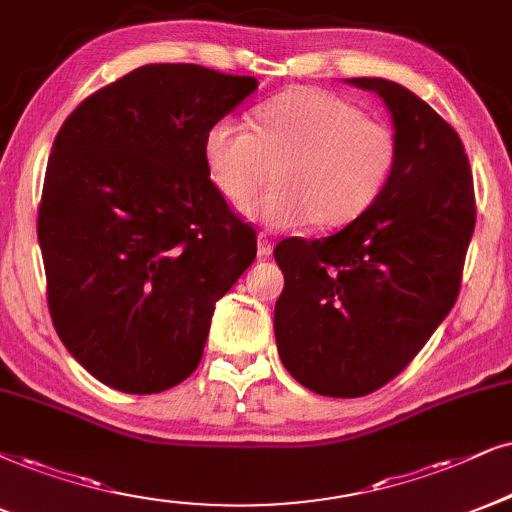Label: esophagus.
Listing matches in <instances>:
<instances>
[{"instance_id": "34e87169", "label": "esophagus", "mask_w": 512, "mask_h": 512, "mask_svg": "<svg viewBox=\"0 0 512 512\" xmlns=\"http://www.w3.org/2000/svg\"><path fill=\"white\" fill-rule=\"evenodd\" d=\"M257 252H260V257H269L274 252V243H271L269 234H264V231L257 236Z\"/></svg>"}]
</instances>
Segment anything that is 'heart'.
<instances>
[{"mask_svg": "<svg viewBox=\"0 0 512 512\" xmlns=\"http://www.w3.org/2000/svg\"><path fill=\"white\" fill-rule=\"evenodd\" d=\"M212 184L231 203H245L271 179L276 186L245 215L269 229L309 219L323 229L364 215L390 179L397 141L383 122L323 89H293L257 111L255 129L236 118L210 125L203 141Z\"/></svg>", "mask_w": 512, "mask_h": 512, "instance_id": "heart-1", "label": "heart"}]
</instances>
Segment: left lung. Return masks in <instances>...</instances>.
<instances>
[{
	"label": "left lung",
	"instance_id": "left-lung-1",
	"mask_svg": "<svg viewBox=\"0 0 512 512\" xmlns=\"http://www.w3.org/2000/svg\"><path fill=\"white\" fill-rule=\"evenodd\" d=\"M392 115L397 158L383 193L328 238H286L274 333L286 371L323 397L390 383L454 307L475 189L463 141L423 99L383 77H352Z\"/></svg>",
	"mask_w": 512,
	"mask_h": 512
}]
</instances>
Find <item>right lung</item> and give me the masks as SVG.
I'll list each match as a JSON object with an SVG mask.
<instances>
[{"label":"right lung","instance_id":"right-lung-1","mask_svg":"<svg viewBox=\"0 0 512 512\" xmlns=\"http://www.w3.org/2000/svg\"><path fill=\"white\" fill-rule=\"evenodd\" d=\"M255 77L151 63L87 96L51 146L37 238L58 338L113 390L155 394L203 357L255 229L210 181L203 141Z\"/></svg>","mask_w":512,"mask_h":512}]
</instances>
